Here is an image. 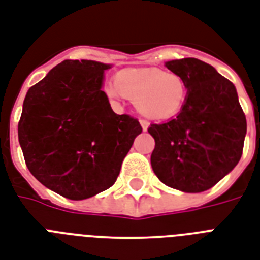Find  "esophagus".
I'll return each mask as SVG.
<instances>
[{
    "mask_svg": "<svg viewBox=\"0 0 260 260\" xmlns=\"http://www.w3.org/2000/svg\"><path fill=\"white\" fill-rule=\"evenodd\" d=\"M140 124H141V128H143V131H147V129H148L149 123H148V121H147V120L141 119V120H140Z\"/></svg>",
    "mask_w": 260,
    "mask_h": 260,
    "instance_id": "obj_1",
    "label": "esophagus"
}]
</instances>
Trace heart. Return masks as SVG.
I'll return each instance as SVG.
<instances>
[{"instance_id":"b5f03b06","label":"heart","mask_w":260,"mask_h":260,"mask_svg":"<svg viewBox=\"0 0 260 260\" xmlns=\"http://www.w3.org/2000/svg\"><path fill=\"white\" fill-rule=\"evenodd\" d=\"M111 99L124 96L135 101L137 111L149 119H171L187 99L183 77L159 68H131L119 72L115 84L105 86Z\"/></svg>"}]
</instances>
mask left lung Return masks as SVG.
<instances>
[{"mask_svg":"<svg viewBox=\"0 0 260 260\" xmlns=\"http://www.w3.org/2000/svg\"><path fill=\"white\" fill-rule=\"evenodd\" d=\"M181 76L187 99L175 119L151 124L152 170L161 183L183 192L214 187L239 163L247 132L235 85L198 58L166 62Z\"/></svg>","mask_w":260,"mask_h":260,"instance_id":"1","label":"left lung"}]
</instances>
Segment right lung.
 Here are the masks:
<instances>
[{"label":"right lung","instance_id":"add662e5","mask_svg":"<svg viewBox=\"0 0 260 260\" xmlns=\"http://www.w3.org/2000/svg\"><path fill=\"white\" fill-rule=\"evenodd\" d=\"M111 65L65 60L25 96L18 141L27 170L46 188L71 200L115 184L140 123L116 115L103 88Z\"/></svg>","mask_w":260,"mask_h":260}]
</instances>
